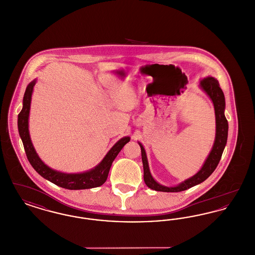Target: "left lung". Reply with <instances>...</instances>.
<instances>
[{
	"label": "left lung",
	"mask_w": 255,
	"mask_h": 255,
	"mask_svg": "<svg viewBox=\"0 0 255 255\" xmlns=\"http://www.w3.org/2000/svg\"><path fill=\"white\" fill-rule=\"evenodd\" d=\"M201 87L208 95V97L211 98L214 104V109H215L216 136H215V142L212 147V150L209 156L206 158V162L202 167V169L200 170L195 176L175 187H167L158 183L151 176L149 166H148L145 150L143 146L138 143L141 149V158L143 163V179L146 185L153 190L161 191V192H180V191L186 190L194 185L206 181V179L214 172V170L216 169L219 161L222 158V154L224 152L225 146L227 144L228 131H229V123L224 113L225 106H226L225 96L218 81L213 77H207L203 79L201 81Z\"/></svg>",
	"instance_id": "left-lung-1"
}]
</instances>
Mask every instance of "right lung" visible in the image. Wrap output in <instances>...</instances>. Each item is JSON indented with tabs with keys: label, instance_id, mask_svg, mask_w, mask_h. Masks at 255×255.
I'll return each mask as SVG.
<instances>
[{
	"label": "right lung",
	"instance_id": "add662e5",
	"mask_svg": "<svg viewBox=\"0 0 255 255\" xmlns=\"http://www.w3.org/2000/svg\"><path fill=\"white\" fill-rule=\"evenodd\" d=\"M35 82L36 80H33L26 87L23 99V109L18 115V130L24 144L26 158L28 159L29 163L43 178L66 189H88L102 185L108 178L110 168L114 159L119 155L123 146L130 141V137L125 136L121 140H119L112 147L108 154L105 156V158H103V160L95 169L90 170L88 172L80 174H65L50 169L49 166H47L38 157L34 147L31 143L28 133V116L30 109L31 95Z\"/></svg>",
	"mask_w": 255,
	"mask_h": 255
}]
</instances>
